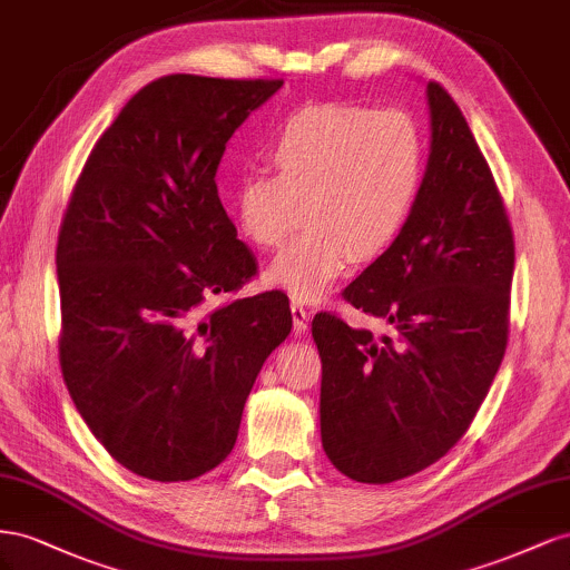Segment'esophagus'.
Returning a JSON list of instances; mask_svg holds the SVG:
<instances>
[{"mask_svg":"<svg viewBox=\"0 0 570 570\" xmlns=\"http://www.w3.org/2000/svg\"><path fill=\"white\" fill-rule=\"evenodd\" d=\"M291 317H294V332H296V334H305L307 320H311V315H307V311H305V307H303L298 301L291 303Z\"/></svg>","mask_w":570,"mask_h":570,"instance_id":"34e87169","label":"esophagus"}]
</instances>
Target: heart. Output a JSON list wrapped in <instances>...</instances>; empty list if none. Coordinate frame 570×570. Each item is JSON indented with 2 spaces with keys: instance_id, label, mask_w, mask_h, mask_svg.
Listing matches in <instances>:
<instances>
[{
  "instance_id": "heart-1",
  "label": "heart",
  "mask_w": 570,
  "mask_h": 570,
  "mask_svg": "<svg viewBox=\"0 0 570 570\" xmlns=\"http://www.w3.org/2000/svg\"><path fill=\"white\" fill-rule=\"evenodd\" d=\"M274 174H246L234 195L240 236L279 246L303 205V232L265 269L269 286L322 298L353 259H375L403 236L425 178V134L411 111L317 105L267 140Z\"/></svg>"
}]
</instances>
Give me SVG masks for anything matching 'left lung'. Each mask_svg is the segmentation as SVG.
<instances>
[{
  "mask_svg": "<svg viewBox=\"0 0 570 570\" xmlns=\"http://www.w3.org/2000/svg\"><path fill=\"white\" fill-rule=\"evenodd\" d=\"M430 159L403 236L344 298L386 334L313 320L320 432L336 470L386 484L436 463L468 432L509 341L513 234L453 97L428 83Z\"/></svg>",
  "mask_w": 570,
  "mask_h": 570,
  "instance_id": "8db88e82",
  "label": "left lung"
}]
</instances>
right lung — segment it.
Returning a JSON list of instances; mask_svg holds the SVG:
<instances>
[{
    "label": "right lung",
    "mask_w": 570,
    "mask_h": 570,
    "mask_svg": "<svg viewBox=\"0 0 570 570\" xmlns=\"http://www.w3.org/2000/svg\"><path fill=\"white\" fill-rule=\"evenodd\" d=\"M282 86L153 80L95 142L63 213L61 375L97 442L140 478L193 480L229 456L257 372L291 332L279 291L205 311L257 269L215 176Z\"/></svg>",
    "instance_id": "add662e5"
}]
</instances>
